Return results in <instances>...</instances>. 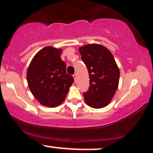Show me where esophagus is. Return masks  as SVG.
I'll return each instance as SVG.
<instances>
[{"label":"esophagus","instance_id":"esophagus-1","mask_svg":"<svg viewBox=\"0 0 153 153\" xmlns=\"http://www.w3.org/2000/svg\"><path fill=\"white\" fill-rule=\"evenodd\" d=\"M73 78H74V80H76V79H77V75H76V74L73 75Z\"/></svg>","mask_w":153,"mask_h":153}]
</instances>
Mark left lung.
Listing matches in <instances>:
<instances>
[{
	"mask_svg": "<svg viewBox=\"0 0 153 153\" xmlns=\"http://www.w3.org/2000/svg\"><path fill=\"white\" fill-rule=\"evenodd\" d=\"M82 59L87 67L90 86L84 93V99L89 106L101 108L108 105L119 86V67L113 54L99 44H88L79 47Z\"/></svg>",
	"mask_w": 153,
	"mask_h": 153,
	"instance_id": "1",
	"label": "left lung"
}]
</instances>
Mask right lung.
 <instances>
[{
	"instance_id": "right-lung-1",
	"label": "right lung",
	"mask_w": 153,
	"mask_h": 153,
	"mask_svg": "<svg viewBox=\"0 0 153 153\" xmlns=\"http://www.w3.org/2000/svg\"><path fill=\"white\" fill-rule=\"evenodd\" d=\"M62 49L45 47L34 56L26 72L31 94L42 106H58L65 99L74 79L67 74L61 59Z\"/></svg>"
}]
</instances>
